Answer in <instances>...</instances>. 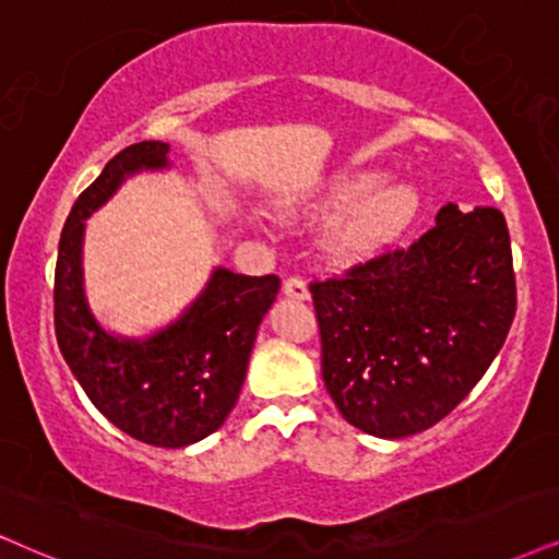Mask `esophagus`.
Returning a JSON list of instances; mask_svg holds the SVG:
<instances>
[{
  "mask_svg": "<svg viewBox=\"0 0 559 559\" xmlns=\"http://www.w3.org/2000/svg\"><path fill=\"white\" fill-rule=\"evenodd\" d=\"M284 294L292 296V299H309V288L304 281L299 278V275H288V278L284 281Z\"/></svg>",
  "mask_w": 559,
  "mask_h": 559,
  "instance_id": "34e87169",
  "label": "esophagus"
}]
</instances>
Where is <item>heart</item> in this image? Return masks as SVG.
Returning <instances> with one entry per match:
<instances>
[{"label": "heart", "mask_w": 559, "mask_h": 559, "mask_svg": "<svg viewBox=\"0 0 559 559\" xmlns=\"http://www.w3.org/2000/svg\"><path fill=\"white\" fill-rule=\"evenodd\" d=\"M377 175L358 173L335 182L324 198L314 203V211L345 209L324 231V250L335 260H361L392 242L413 222L418 211V195L407 186H384L366 193Z\"/></svg>", "instance_id": "heart-1"}]
</instances>
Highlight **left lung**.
Instances as JSON below:
<instances>
[{"mask_svg":"<svg viewBox=\"0 0 559 559\" xmlns=\"http://www.w3.org/2000/svg\"><path fill=\"white\" fill-rule=\"evenodd\" d=\"M322 379L350 426L405 438L475 390L515 317L511 237L498 209L447 203L407 247L314 278Z\"/></svg>","mask_w":559,"mask_h":559,"instance_id":"left-lung-1","label":"left lung"}]
</instances>
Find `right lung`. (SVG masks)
Instances as JSON below:
<instances>
[{"label":"right lung","mask_w":559,"mask_h":559,"mask_svg":"<svg viewBox=\"0 0 559 559\" xmlns=\"http://www.w3.org/2000/svg\"><path fill=\"white\" fill-rule=\"evenodd\" d=\"M167 154L162 141L126 146L76 198L56 258L53 324L63 361L112 426L150 447L180 449L214 433L237 405L258 324L281 278L218 267L193 307L146 341L112 337L97 324L82 288L84 218L126 175L167 167Z\"/></svg>","instance_id":"add662e5"}]
</instances>
